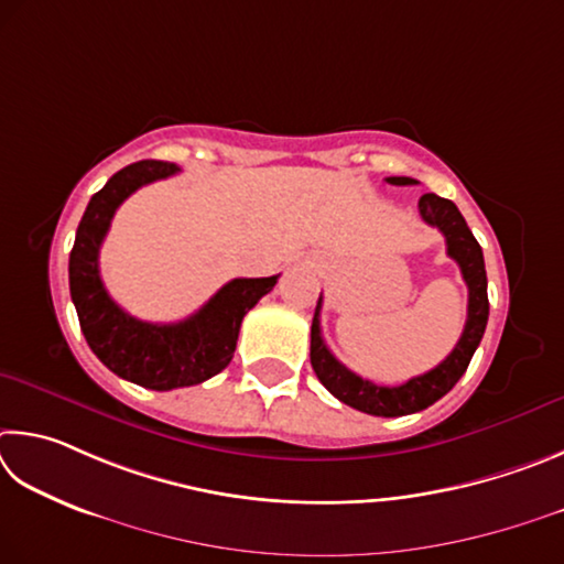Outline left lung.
<instances>
[{
	"label": "left lung",
	"instance_id": "1",
	"mask_svg": "<svg viewBox=\"0 0 564 564\" xmlns=\"http://www.w3.org/2000/svg\"><path fill=\"white\" fill-rule=\"evenodd\" d=\"M391 185H413V177L391 175L387 177ZM419 213L429 225L438 227L446 237V250L451 260H456L460 267L463 280L468 284V319L466 327L456 347L443 359L436 369H431L421 377H413L401 387H379L369 379H361L359 373L349 371L344 364L334 357L322 339L319 327V312H322V294L314 310L312 319V347L310 359L312 369L317 379L347 406L371 413V416H406V413H416L429 409L441 397L456 387L458 379L466 373L468 364L476 354L478 344L482 339L488 324V276H486V262H482V250L476 237H473L470 227L463 220L456 203L426 193L419 200Z\"/></svg>",
	"mask_w": 564,
	"mask_h": 564
}]
</instances>
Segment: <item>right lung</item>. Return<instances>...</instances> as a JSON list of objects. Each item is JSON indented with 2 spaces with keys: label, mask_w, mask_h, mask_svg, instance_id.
<instances>
[{
  "label": "right lung",
  "mask_w": 564,
  "mask_h": 564,
  "mask_svg": "<svg viewBox=\"0 0 564 564\" xmlns=\"http://www.w3.org/2000/svg\"><path fill=\"white\" fill-rule=\"evenodd\" d=\"M177 171L165 161H138L118 171L88 203L68 257V288L88 347L116 377L153 391L193 387L220 373L232 361L242 317L272 292L280 276L230 280L210 302L175 324L141 322L108 297L98 250L118 205L141 185Z\"/></svg>",
  "instance_id": "obj_1"
}]
</instances>
